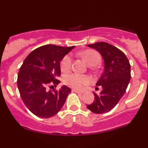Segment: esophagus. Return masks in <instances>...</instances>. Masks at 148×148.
Segmentation results:
<instances>
[{
    "label": "esophagus",
    "instance_id": "esophagus-1",
    "mask_svg": "<svg viewBox=\"0 0 148 148\" xmlns=\"http://www.w3.org/2000/svg\"><path fill=\"white\" fill-rule=\"evenodd\" d=\"M72 91L73 92H76V93H78V94H83V92H81V91H79V90H75V89H72Z\"/></svg>",
    "mask_w": 148,
    "mask_h": 148
}]
</instances>
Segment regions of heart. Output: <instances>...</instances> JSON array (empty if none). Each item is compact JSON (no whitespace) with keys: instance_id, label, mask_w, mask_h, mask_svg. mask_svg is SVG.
I'll return each instance as SVG.
<instances>
[{"instance_id":"obj_1","label":"heart","mask_w":148,"mask_h":148,"mask_svg":"<svg viewBox=\"0 0 148 148\" xmlns=\"http://www.w3.org/2000/svg\"><path fill=\"white\" fill-rule=\"evenodd\" d=\"M80 56L88 65L91 64L96 65L100 61L99 54L92 50H86L81 52ZM71 67H72V58L70 56L67 55L62 59L61 62V69L63 72H67L71 69ZM90 81V79L88 76L76 74V73L66 76L64 79V84L76 90L82 89L83 86L88 85Z\"/></svg>"}]
</instances>
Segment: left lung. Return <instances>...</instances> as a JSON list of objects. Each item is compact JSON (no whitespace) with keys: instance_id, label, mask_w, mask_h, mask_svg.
Masks as SVG:
<instances>
[{"instance_id":"left-lung-1","label":"left lung","mask_w":148,"mask_h":148,"mask_svg":"<svg viewBox=\"0 0 148 148\" xmlns=\"http://www.w3.org/2000/svg\"><path fill=\"white\" fill-rule=\"evenodd\" d=\"M101 54L104 63L103 72L97 82L101 86L99 95L94 93L95 101L87 108L94 113L111 111L125 93L131 79V66L125 54L106 42L88 45Z\"/></svg>"}]
</instances>
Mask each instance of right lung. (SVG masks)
<instances>
[{"label": "right lung", "mask_w": 148, "mask_h": 148, "mask_svg": "<svg viewBox=\"0 0 148 148\" xmlns=\"http://www.w3.org/2000/svg\"><path fill=\"white\" fill-rule=\"evenodd\" d=\"M74 48L47 45L33 51L23 61L18 74L17 86L24 104L37 117L49 118L56 115L71 89L62 86L59 90H48L50 85L60 84V62Z\"/></svg>", "instance_id": "add662e5"}]
</instances>
